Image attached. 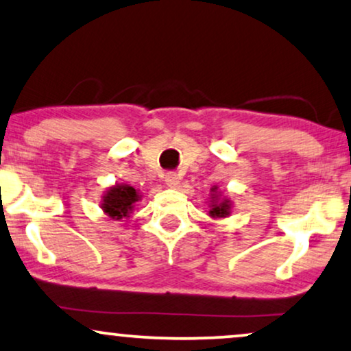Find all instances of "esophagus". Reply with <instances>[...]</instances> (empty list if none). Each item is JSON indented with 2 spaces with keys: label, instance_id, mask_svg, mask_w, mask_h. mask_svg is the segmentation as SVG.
Masks as SVG:
<instances>
[{
  "label": "esophagus",
  "instance_id": "34e87169",
  "mask_svg": "<svg viewBox=\"0 0 351 351\" xmlns=\"http://www.w3.org/2000/svg\"><path fill=\"white\" fill-rule=\"evenodd\" d=\"M165 180H166V184L169 185V186H176L177 184H179V180H180V177L176 174V172H167L166 174V177H165Z\"/></svg>",
  "mask_w": 351,
  "mask_h": 351
}]
</instances>
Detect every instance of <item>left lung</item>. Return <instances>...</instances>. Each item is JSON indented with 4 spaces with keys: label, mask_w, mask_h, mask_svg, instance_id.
Returning a JSON list of instances; mask_svg holds the SVG:
<instances>
[{
    "label": "left lung",
    "mask_w": 351,
    "mask_h": 351,
    "mask_svg": "<svg viewBox=\"0 0 351 351\" xmlns=\"http://www.w3.org/2000/svg\"><path fill=\"white\" fill-rule=\"evenodd\" d=\"M213 192H216V189H213ZM211 206L213 208H211V211H209V216H213V217H226L230 211V204L227 199H222L221 203H215V204H211Z\"/></svg>",
    "instance_id": "8db88e82"
}]
</instances>
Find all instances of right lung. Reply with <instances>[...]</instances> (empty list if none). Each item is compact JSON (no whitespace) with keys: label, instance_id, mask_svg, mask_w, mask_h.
I'll use <instances>...</instances> for the list:
<instances>
[{"label":"right lung","instance_id":"obj_1","mask_svg":"<svg viewBox=\"0 0 351 351\" xmlns=\"http://www.w3.org/2000/svg\"><path fill=\"white\" fill-rule=\"evenodd\" d=\"M138 193L130 185H116L108 190L103 197V211L112 219H122L129 216L134 203L138 202Z\"/></svg>","mask_w":351,"mask_h":351}]
</instances>
